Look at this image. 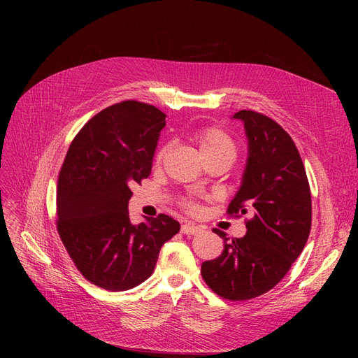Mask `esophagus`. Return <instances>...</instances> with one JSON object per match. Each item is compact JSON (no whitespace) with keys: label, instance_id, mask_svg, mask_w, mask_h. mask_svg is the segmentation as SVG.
I'll return each instance as SVG.
<instances>
[{"label":"esophagus","instance_id":"1","mask_svg":"<svg viewBox=\"0 0 358 358\" xmlns=\"http://www.w3.org/2000/svg\"><path fill=\"white\" fill-rule=\"evenodd\" d=\"M203 231V229L200 225H196V224H191V222H188V224H185V225H182V233L183 234H200Z\"/></svg>","mask_w":358,"mask_h":358}]
</instances>
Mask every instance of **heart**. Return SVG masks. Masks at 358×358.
Returning <instances> with one entry per match:
<instances>
[{"mask_svg":"<svg viewBox=\"0 0 358 358\" xmlns=\"http://www.w3.org/2000/svg\"><path fill=\"white\" fill-rule=\"evenodd\" d=\"M194 142L197 143L200 155L203 159L213 158V157H236V143L231 138V136L225 131V129L220 127H203L194 131L192 134ZM167 154V146H162L155 161L159 162L164 159ZM183 206L191 212H197L199 210V204L192 200H185L183 201Z\"/></svg>","mask_w":358,"mask_h":358,"instance_id":"1","label":"heart"}]
</instances>
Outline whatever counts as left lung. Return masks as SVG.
<instances>
[{"label": "left lung", "instance_id": "1", "mask_svg": "<svg viewBox=\"0 0 358 358\" xmlns=\"http://www.w3.org/2000/svg\"><path fill=\"white\" fill-rule=\"evenodd\" d=\"M248 137L242 185L227 213L245 215L246 234L224 239V251L201 264V276L227 300H249L280 282L305 248L310 233L309 182L299 150L285 129L262 113L241 110Z\"/></svg>", "mask_w": 358, "mask_h": 358}]
</instances>
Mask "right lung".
Returning <instances> with one entry per match:
<instances>
[{
    "label": "right lung",
    "mask_w": 358,
    "mask_h": 358,
    "mask_svg": "<svg viewBox=\"0 0 358 358\" xmlns=\"http://www.w3.org/2000/svg\"><path fill=\"white\" fill-rule=\"evenodd\" d=\"M166 115L122 101L96 113L71 142L58 178L57 225L79 272L109 291L134 288L152 275L161 246L180 224L159 213L129 221V187L146 179Z\"/></svg>",
    "instance_id": "right-lung-1"
}]
</instances>
